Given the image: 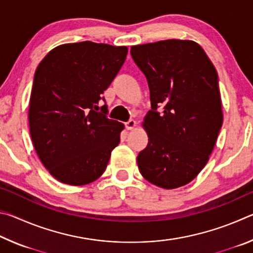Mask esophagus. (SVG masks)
I'll use <instances>...</instances> for the list:
<instances>
[{
    "label": "esophagus",
    "instance_id": "esophagus-1",
    "mask_svg": "<svg viewBox=\"0 0 253 253\" xmlns=\"http://www.w3.org/2000/svg\"><path fill=\"white\" fill-rule=\"evenodd\" d=\"M125 127H126V129H128V130L134 129V128L136 127V122L134 121V119H130V121H128L127 123H125Z\"/></svg>",
    "mask_w": 253,
    "mask_h": 253
}]
</instances>
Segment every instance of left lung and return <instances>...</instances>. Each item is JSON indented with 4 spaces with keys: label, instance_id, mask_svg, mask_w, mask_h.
<instances>
[{
    "label": "left lung",
    "instance_id": "1",
    "mask_svg": "<svg viewBox=\"0 0 253 253\" xmlns=\"http://www.w3.org/2000/svg\"><path fill=\"white\" fill-rule=\"evenodd\" d=\"M130 54L146 77L152 106L143 123L148 144L137 156L139 172L168 190L185 185L208 163L223 123L217 72L190 40L134 45Z\"/></svg>",
    "mask_w": 253,
    "mask_h": 253
}]
</instances>
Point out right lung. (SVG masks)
<instances>
[{"mask_svg":"<svg viewBox=\"0 0 253 253\" xmlns=\"http://www.w3.org/2000/svg\"><path fill=\"white\" fill-rule=\"evenodd\" d=\"M126 46L90 41L59 45L34 74L29 106L33 146L58 181L84 185L105 172L121 142L122 123L109 119L102 93L127 55Z\"/></svg>","mask_w":253,"mask_h":253,"instance_id":"add662e5","label":"right lung"}]
</instances>
